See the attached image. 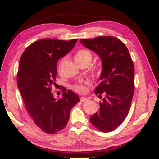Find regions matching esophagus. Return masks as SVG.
Instances as JSON below:
<instances>
[{
    "mask_svg": "<svg viewBox=\"0 0 159 159\" xmlns=\"http://www.w3.org/2000/svg\"><path fill=\"white\" fill-rule=\"evenodd\" d=\"M87 98L86 97H80V101H81L82 102H85V101H87Z\"/></svg>",
    "mask_w": 159,
    "mask_h": 159,
    "instance_id": "obj_1",
    "label": "esophagus"
}]
</instances>
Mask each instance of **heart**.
Returning a JSON list of instances; mask_svg holds the SVG:
<instances>
[{
	"mask_svg": "<svg viewBox=\"0 0 159 159\" xmlns=\"http://www.w3.org/2000/svg\"><path fill=\"white\" fill-rule=\"evenodd\" d=\"M92 59V55L91 52L87 49H81L78 50L75 55V60L78 65H81L82 63L89 62H91ZM62 60L60 61L58 70H60V67L62 65ZM72 89H74L75 92H79V93H84L87 92V83H77L72 86Z\"/></svg>",
	"mask_w": 159,
	"mask_h": 159,
	"instance_id": "heart-1",
	"label": "heart"
}]
</instances>
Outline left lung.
Listing matches in <instances>:
<instances>
[{
	"label": "left lung",
	"instance_id": "obj_1",
	"mask_svg": "<svg viewBox=\"0 0 159 159\" xmlns=\"http://www.w3.org/2000/svg\"><path fill=\"white\" fill-rule=\"evenodd\" d=\"M80 43L102 60L100 84L94 91L102 101L90 121L98 130L109 132L124 121L130 109L134 92L132 60L124 43L113 36L81 39Z\"/></svg>",
	"mask_w": 159,
	"mask_h": 159
}]
</instances>
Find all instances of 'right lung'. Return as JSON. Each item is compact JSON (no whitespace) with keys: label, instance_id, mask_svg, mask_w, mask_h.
<instances>
[{"label":"right lung","instance_id":"add662e5","mask_svg":"<svg viewBox=\"0 0 159 159\" xmlns=\"http://www.w3.org/2000/svg\"><path fill=\"white\" fill-rule=\"evenodd\" d=\"M77 39H43L27 48L21 55L17 84L29 115L41 130L56 134L67 125L70 111L80 102L77 95L63 87V97L55 99L57 62L76 44Z\"/></svg>","mask_w":159,"mask_h":159}]
</instances>
